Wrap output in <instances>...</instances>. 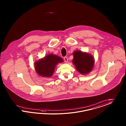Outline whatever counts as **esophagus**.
Wrapping results in <instances>:
<instances>
[{
	"label": "esophagus",
	"instance_id": "obj_1",
	"mask_svg": "<svg viewBox=\"0 0 126 126\" xmlns=\"http://www.w3.org/2000/svg\"><path fill=\"white\" fill-rule=\"evenodd\" d=\"M64 61H65V63H67L68 62V58H67V57H65L64 58Z\"/></svg>",
	"mask_w": 126,
	"mask_h": 126
}]
</instances>
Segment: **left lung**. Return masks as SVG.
Returning a JSON list of instances; mask_svg holds the SVG:
<instances>
[{
	"instance_id": "1",
	"label": "left lung",
	"mask_w": 126,
	"mask_h": 126,
	"mask_svg": "<svg viewBox=\"0 0 126 126\" xmlns=\"http://www.w3.org/2000/svg\"><path fill=\"white\" fill-rule=\"evenodd\" d=\"M73 55L74 59L72 63L80 74L86 75L93 70L95 61L91 54L81 51H75L73 53Z\"/></svg>"
}]
</instances>
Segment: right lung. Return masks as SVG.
Segmentation results:
<instances>
[{
    "label": "right lung",
    "instance_id": "1",
    "mask_svg": "<svg viewBox=\"0 0 126 126\" xmlns=\"http://www.w3.org/2000/svg\"><path fill=\"white\" fill-rule=\"evenodd\" d=\"M63 60L56 55L49 54L34 62L35 70L40 76L51 77L57 65L63 62Z\"/></svg>",
    "mask_w": 126,
    "mask_h": 126
}]
</instances>
